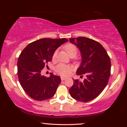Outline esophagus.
<instances>
[{"mask_svg": "<svg viewBox=\"0 0 127 127\" xmlns=\"http://www.w3.org/2000/svg\"><path fill=\"white\" fill-rule=\"evenodd\" d=\"M61 80L62 81H64V80H65L66 79V78L64 77H61Z\"/></svg>", "mask_w": 127, "mask_h": 127, "instance_id": "esophagus-1", "label": "esophagus"}]
</instances>
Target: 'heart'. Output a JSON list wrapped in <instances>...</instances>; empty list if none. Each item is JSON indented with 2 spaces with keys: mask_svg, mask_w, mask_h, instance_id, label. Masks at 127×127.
Masks as SVG:
<instances>
[{
  "mask_svg": "<svg viewBox=\"0 0 127 127\" xmlns=\"http://www.w3.org/2000/svg\"><path fill=\"white\" fill-rule=\"evenodd\" d=\"M64 49L67 54L70 57H74L77 53V48L76 46L73 44H67L64 46ZM57 55V51H55L53 54V58H55ZM55 70L57 73L63 76H67L70 74L72 67L68 65L60 64L55 67Z\"/></svg>",
  "mask_w": 127,
  "mask_h": 127,
  "instance_id": "b5f03b06",
  "label": "heart"
}]
</instances>
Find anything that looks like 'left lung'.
Here are the masks:
<instances>
[{"instance_id": "8db88e82", "label": "left lung", "mask_w": 127, "mask_h": 127, "mask_svg": "<svg viewBox=\"0 0 127 127\" xmlns=\"http://www.w3.org/2000/svg\"><path fill=\"white\" fill-rule=\"evenodd\" d=\"M71 43L79 48L82 61L76 71L77 75L86 76L83 82L73 80V85L69 90L74 99L87 102L96 98L105 89L110 76V57L103 47L90 38H70Z\"/></svg>"}]
</instances>
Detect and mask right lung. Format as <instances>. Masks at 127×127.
<instances>
[{"label": "right lung", "mask_w": 127, "mask_h": 127, "mask_svg": "<svg viewBox=\"0 0 127 127\" xmlns=\"http://www.w3.org/2000/svg\"><path fill=\"white\" fill-rule=\"evenodd\" d=\"M67 41L65 38H43L29 43L20 54L17 62L19 81L31 98L41 101L54 95L61 81L60 77L51 73L46 77L41 75V71L51 61L57 48Z\"/></svg>", "instance_id": "1"}]
</instances>
